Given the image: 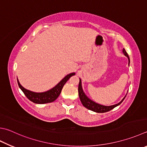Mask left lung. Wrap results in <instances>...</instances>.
Segmentation results:
<instances>
[{"mask_svg":"<svg viewBox=\"0 0 147 147\" xmlns=\"http://www.w3.org/2000/svg\"><path fill=\"white\" fill-rule=\"evenodd\" d=\"M123 52L124 55L128 58V59H129V62L130 61L129 57L125 49H123ZM78 94H79L80 99L82 105H84L85 108L88 109L89 110L96 112V113H106V112H108L109 111L112 110V109H113L114 107H116L120 105V104L122 103V101L124 100L125 98L126 97V96H125L119 103H118V104H116V105H111V106H104V105H100V104H98L94 102L93 101L90 100L89 98H88L87 97V96L85 94V93L84 92V91H83V89H82V81L80 79V82L78 85Z\"/></svg>","mask_w":147,"mask_h":147,"instance_id":"left-lung-1","label":"left lung"}]
</instances>
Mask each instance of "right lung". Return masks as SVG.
Returning a JSON list of instances; mask_svg holds the SVG:
<instances>
[{
  "mask_svg": "<svg viewBox=\"0 0 147 147\" xmlns=\"http://www.w3.org/2000/svg\"><path fill=\"white\" fill-rule=\"evenodd\" d=\"M75 73H71L67 75L64 78H63L58 84L56 85L55 87H53L49 90L45 92H40L36 93L30 91L24 88L22 85L20 84L17 79L18 85L20 89L22 90L24 94L27 97L28 99L31 101L32 102L38 104H44L47 103H51L54 101L59 96L60 94L62 91V89L65 85V83L67 82L68 80L71 78L72 76H74Z\"/></svg>",
  "mask_w": 147,
  "mask_h": 147,
  "instance_id": "obj_1",
  "label": "right lung"
}]
</instances>
